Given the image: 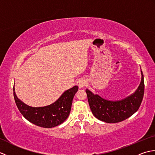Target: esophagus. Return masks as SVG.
I'll list each match as a JSON object with an SVG mask.
<instances>
[{"mask_svg": "<svg viewBox=\"0 0 155 155\" xmlns=\"http://www.w3.org/2000/svg\"><path fill=\"white\" fill-rule=\"evenodd\" d=\"M86 83H87V82L84 79V78H81V79H79L77 82V84L78 85L79 88L84 87L85 85H86Z\"/></svg>", "mask_w": 155, "mask_h": 155, "instance_id": "obj_1", "label": "esophagus"}]
</instances>
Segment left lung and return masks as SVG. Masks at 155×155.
<instances>
[{"label":"left lung","instance_id":"1","mask_svg":"<svg viewBox=\"0 0 155 155\" xmlns=\"http://www.w3.org/2000/svg\"><path fill=\"white\" fill-rule=\"evenodd\" d=\"M141 72V81L137 89L129 96L118 101L105 99L97 94L86 89L88 104L94 116L108 123L123 121L136 113L140 107L144 96V77Z\"/></svg>","mask_w":155,"mask_h":155}]
</instances>
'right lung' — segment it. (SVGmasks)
<instances>
[{
	"label": "right lung",
	"instance_id": "1",
	"mask_svg": "<svg viewBox=\"0 0 155 155\" xmlns=\"http://www.w3.org/2000/svg\"><path fill=\"white\" fill-rule=\"evenodd\" d=\"M78 87L74 86L64 91L54 103L45 107H32L20 100L13 87L14 98L19 111L26 119L37 126L52 128L62 124L70 114L72 100Z\"/></svg>",
	"mask_w": 155,
	"mask_h": 155
}]
</instances>
